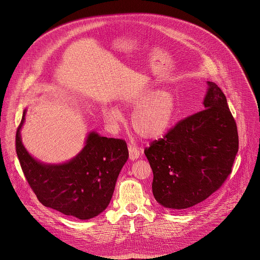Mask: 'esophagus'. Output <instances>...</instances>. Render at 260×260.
Returning <instances> with one entry per match:
<instances>
[{
	"mask_svg": "<svg viewBox=\"0 0 260 260\" xmlns=\"http://www.w3.org/2000/svg\"><path fill=\"white\" fill-rule=\"evenodd\" d=\"M128 152H129V159L131 160H136L139 158L140 156V149L138 147H136L135 145L129 144L128 145Z\"/></svg>",
	"mask_w": 260,
	"mask_h": 260,
	"instance_id": "esophagus-1",
	"label": "esophagus"
}]
</instances>
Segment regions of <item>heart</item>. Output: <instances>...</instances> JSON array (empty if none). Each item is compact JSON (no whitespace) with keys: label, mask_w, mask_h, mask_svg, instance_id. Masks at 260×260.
Segmentation results:
<instances>
[{"label":"heart","mask_w":260,"mask_h":260,"mask_svg":"<svg viewBox=\"0 0 260 260\" xmlns=\"http://www.w3.org/2000/svg\"><path fill=\"white\" fill-rule=\"evenodd\" d=\"M125 108H135L132 125L135 132L144 139H158L170 129L177 113V99L169 89L155 90L145 86L140 90L122 98ZM103 115L110 123L122 120L121 111L112 105L103 107Z\"/></svg>","instance_id":"b5f03b06"}]
</instances>
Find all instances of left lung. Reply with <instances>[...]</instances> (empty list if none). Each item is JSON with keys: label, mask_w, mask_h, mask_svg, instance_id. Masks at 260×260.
I'll return each mask as SVG.
<instances>
[{"label": "left lung", "mask_w": 260, "mask_h": 260, "mask_svg": "<svg viewBox=\"0 0 260 260\" xmlns=\"http://www.w3.org/2000/svg\"><path fill=\"white\" fill-rule=\"evenodd\" d=\"M207 85L204 110L181 120L144 151L153 172L154 199L167 209L200 204L232 173L239 150L237 124L224 93L214 82Z\"/></svg>", "instance_id": "8db88e82"}]
</instances>
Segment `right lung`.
Instances as JSON below:
<instances>
[{"label":"right lung","instance_id":"obj_1","mask_svg":"<svg viewBox=\"0 0 260 260\" xmlns=\"http://www.w3.org/2000/svg\"><path fill=\"white\" fill-rule=\"evenodd\" d=\"M16 132V153L30 188L45 207L87 220L106 210L112 199L119 173L128 158L125 141L90 132L82 150L62 164H44L31 156Z\"/></svg>","mask_w":260,"mask_h":260}]
</instances>
